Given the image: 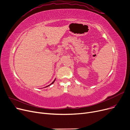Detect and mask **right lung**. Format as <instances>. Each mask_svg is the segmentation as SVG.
<instances>
[{"instance_id":"right-lung-1","label":"right lung","mask_w":130,"mask_h":130,"mask_svg":"<svg viewBox=\"0 0 130 130\" xmlns=\"http://www.w3.org/2000/svg\"><path fill=\"white\" fill-rule=\"evenodd\" d=\"M55 79H56V78H55V79H54V81H53V82H52V83H51V84H50V85H48V86H46V87H48V86H50V85H52V84H53V83H54V82H55Z\"/></svg>"}]
</instances>
